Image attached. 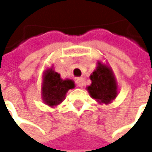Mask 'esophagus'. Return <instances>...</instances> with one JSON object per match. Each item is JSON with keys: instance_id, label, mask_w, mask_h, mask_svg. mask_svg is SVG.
Segmentation results:
<instances>
[{"instance_id": "esophagus-1", "label": "esophagus", "mask_w": 152, "mask_h": 152, "mask_svg": "<svg viewBox=\"0 0 152 152\" xmlns=\"http://www.w3.org/2000/svg\"><path fill=\"white\" fill-rule=\"evenodd\" d=\"M75 84L78 87H83V86L85 85V79L83 77H78L75 80Z\"/></svg>"}]
</instances>
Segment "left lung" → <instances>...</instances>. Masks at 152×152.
Returning <instances> with one entry per match:
<instances>
[{
	"instance_id": "1",
	"label": "left lung",
	"mask_w": 152,
	"mask_h": 152,
	"mask_svg": "<svg viewBox=\"0 0 152 152\" xmlns=\"http://www.w3.org/2000/svg\"><path fill=\"white\" fill-rule=\"evenodd\" d=\"M90 78L92 84L87 87V90L94 99L104 104H109L114 99L117 94L116 83L111 70L107 66L99 63Z\"/></svg>"
}]
</instances>
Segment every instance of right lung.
<instances>
[{"label":"right lung","instance_id":"add662e5","mask_svg":"<svg viewBox=\"0 0 152 152\" xmlns=\"http://www.w3.org/2000/svg\"><path fill=\"white\" fill-rule=\"evenodd\" d=\"M75 85L72 80H62L59 74L51 70L48 71L45 75L42 96L44 102L50 105H57L62 102L66 92L74 88Z\"/></svg>","mask_w":152,"mask_h":152}]
</instances>
